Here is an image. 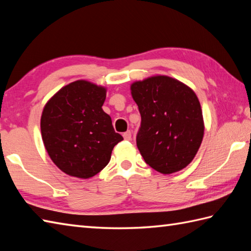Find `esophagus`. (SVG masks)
Here are the masks:
<instances>
[{
  "label": "esophagus",
  "mask_w": 251,
  "mask_h": 251,
  "mask_svg": "<svg viewBox=\"0 0 251 251\" xmlns=\"http://www.w3.org/2000/svg\"><path fill=\"white\" fill-rule=\"evenodd\" d=\"M123 137H124V139L127 140V141L131 140V131L130 130H127L126 132H124V134H123Z\"/></svg>",
  "instance_id": "esophagus-1"
}]
</instances>
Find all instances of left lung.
I'll use <instances>...</instances> for the list:
<instances>
[{
  "label": "left lung",
  "mask_w": 251,
  "mask_h": 251,
  "mask_svg": "<svg viewBox=\"0 0 251 251\" xmlns=\"http://www.w3.org/2000/svg\"><path fill=\"white\" fill-rule=\"evenodd\" d=\"M141 115L137 147L146 163L169 175L193 161L204 136L201 103L195 93L166 75L131 84Z\"/></svg>",
  "instance_id": "8db88e82"
}]
</instances>
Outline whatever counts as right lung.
<instances>
[{
    "label": "right lung",
    "mask_w": 251,
    "mask_h": 251,
    "mask_svg": "<svg viewBox=\"0 0 251 251\" xmlns=\"http://www.w3.org/2000/svg\"><path fill=\"white\" fill-rule=\"evenodd\" d=\"M105 93L102 86L78 79L62 87L43 109L41 132L46 151L56 166L72 177L97 175L123 140L102 110Z\"/></svg>",
    "instance_id": "add662e5"
}]
</instances>
